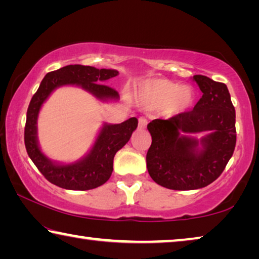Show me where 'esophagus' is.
<instances>
[{
  "label": "esophagus",
  "instance_id": "obj_1",
  "mask_svg": "<svg viewBox=\"0 0 259 259\" xmlns=\"http://www.w3.org/2000/svg\"><path fill=\"white\" fill-rule=\"evenodd\" d=\"M146 125H147V120L145 117H139V123H138L139 129H145Z\"/></svg>",
  "mask_w": 259,
  "mask_h": 259
}]
</instances>
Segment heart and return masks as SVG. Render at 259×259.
<instances>
[{"instance_id": "obj_1", "label": "heart", "mask_w": 259, "mask_h": 259, "mask_svg": "<svg viewBox=\"0 0 259 259\" xmlns=\"http://www.w3.org/2000/svg\"><path fill=\"white\" fill-rule=\"evenodd\" d=\"M137 97L139 103L148 109L164 108L170 116L184 114L195 103V91L188 85L164 80L152 78L138 87Z\"/></svg>"}]
</instances>
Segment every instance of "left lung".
<instances>
[{"label": "left lung", "instance_id": "8db88e82", "mask_svg": "<svg viewBox=\"0 0 259 259\" xmlns=\"http://www.w3.org/2000/svg\"><path fill=\"white\" fill-rule=\"evenodd\" d=\"M202 97L184 114L147 124L152 144L147 170L156 184L188 191L208 186L224 171L236 143L235 109L226 84L194 75ZM205 132L200 141L187 133Z\"/></svg>", "mask_w": 259, "mask_h": 259}]
</instances>
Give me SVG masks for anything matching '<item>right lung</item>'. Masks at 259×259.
I'll return each mask as SVG.
<instances>
[{"instance_id":"obj_1","label":"right lung","mask_w":259,"mask_h":259,"mask_svg":"<svg viewBox=\"0 0 259 259\" xmlns=\"http://www.w3.org/2000/svg\"><path fill=\"white\" fill-rule=\"evenodd\" d=\"M115 69H98L83 65H68L48 73L36 93L34 94L27 109L25 125V146L30 160L50 183L65 190H93L106 183L113 171V160L136 130L138 120L130 117L119 124L104 123L90 152L74 163L61 164L51 161L43 154L37 140V117L43 103L52 91L63 85H76L90 93L103 102L117 100L116 90L103 84L116 76Z\"/></svg>"}]
</instances>
